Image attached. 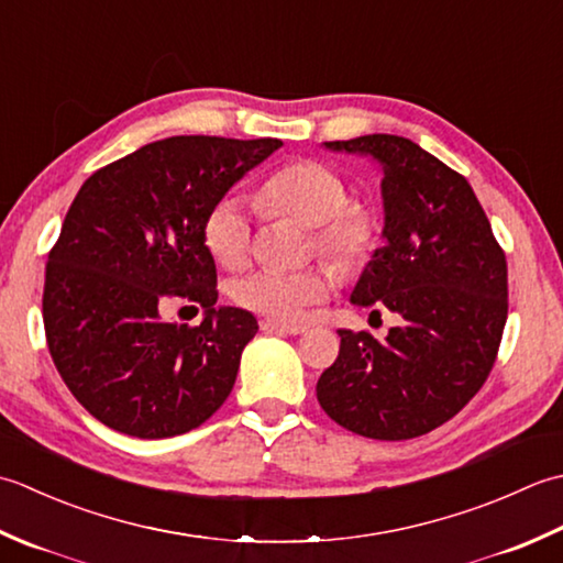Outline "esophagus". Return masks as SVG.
<instances>
[{
    "mask_svg": "<svg viewBox=\"0 0 563 563\" xmlns=\"http://www.w3.org/2000/svg\"><path fill=\"white\" fill-rule=\"evenodd\" d=\"M260 328L265 332H282V335H301V332H306V325L301 323H279V320H262Z\"/></svg>",
    "mask_w": 563,
    "mask_h": 563,
    "instance_id": "1",
    "label": "esophagus"
}]
</instances>
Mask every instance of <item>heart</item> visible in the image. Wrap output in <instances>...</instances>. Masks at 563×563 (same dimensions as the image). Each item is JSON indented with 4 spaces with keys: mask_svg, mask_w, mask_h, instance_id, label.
I'll use <instances>...</instances> for the list:
<instances>
[{
    "mask_svg": "<svg viewBox=\"0 0 563 563\" xmlns=\"http://www.w3.org/2000/svg\"><path fill=\"white\" fill-rule=\"evenodd\" d=\"M260 209L311 225L318 252L340 269L364 265L376 247L378 218L366 203L347 201V187L335 169L316 159H296L279 167L257 191ZM203 245L225 269H240L250 257L252 231L243 199L225 197L203 221ZM332 274L323 265L303 269H260L233 284L238 306L279 323L301 320L323 301Z\"/></svg>",
    "mask_w": 563,
    "mask_h": 563,
    "instance_id": "obj_1",
    "label": "heart"
}]
</instances>
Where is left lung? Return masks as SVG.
Listing matches in <instances>:
<instances>
[{
    "instance_id": "8db88e82",
    "label": "left lung",
    "mask_w": 563,
    "mask_h": 563,
    "mask_svg": "<svg viewBox=\"0 0 563 563\" xmlns=\"http://www.w3.org/2000/svg\"><path fill=\"white\" fill-rule=\"evenodd\" d=\"M382 167L384 247L350 301L404 318L384 342L340 332L318 404L372 440L420 438L454 418L488 378L508 318V265L472 185L418 143L372 133L323 143Z\"/></svg>"
}]
</instances>
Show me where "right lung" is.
<instances>
[{
	"label": "right lung",
	"mask_w": 563,
	"mask_h": 563,
	"mask_svg": "<svg viewBox=\"0 0 563 563\" xmlns=\"http://www.w3.org/2000/svg\"><path fill=\"white\" fill-rule=\"evenodd\" d=\"M279 147L277 137L175 135L97 169L77 191L45 267L43 325L63 382L107 428L175 438L233 391L257 320L216 303L203 221ZM177 295L205 308L197 329L158 318Z\"/></svg>",
	"instance_id": "right-lung-1"
}]
</instances>
